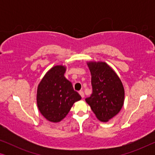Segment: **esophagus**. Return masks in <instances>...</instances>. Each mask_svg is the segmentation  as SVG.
Segmentation results:
<instances>
[{"label":"esophagus","instance_id":"obj_1","mask_svg":"<svg viewBox=\"0 0 155 155\" xmlns=\"http://www.w3.org/2000/svg\"><path fill=\"white\" fill-rule=\"evenodd\" d=\"M79 94H80V96L82 97V98H84V92H82V91H80V92H79Z\"/></svg>","mask_w":155,"mask_h":155}]
</instances>
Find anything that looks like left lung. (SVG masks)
I'll list each match as a JSON object with an SVG mask.
<instances>
[{
  "mask_svg": "<svg viewBox=\"0 0 155 155\" xmlns=\"http://www.w3.org/2000/svg\"><path fill=\"white\" fill-rule=\"evenodd\" d=\"M92 79V94L87 98L96 117L107 122L119 113L124 104L125 90L117 74L107 63L87 61Z\"/></svg>",
  "mask_w": 155,
  "mask_h": 155,
  "instance_id": "1",
  "label": "left lung"
}]
</instances>
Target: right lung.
I'll return each instance as SVG.
<instances>
[{
  "mask_svg": "<svg viewBox=\"0 0 155 155\" xmlns=\"http://www.w3.org/2000/svg\"><path fill=\"white\" fill-rule=\"evenodd\" d=\"M66 66L57 65L46 72L38 84L37 104L41 115L52 123L62 120L73 107L81 99L73 84L65 78Z\"/></svg>",
  "mask_w": 155,
  "mask_h": 155,
  "instance_id": "obj_1",
  "label": "right lung"
}]
</instances>
